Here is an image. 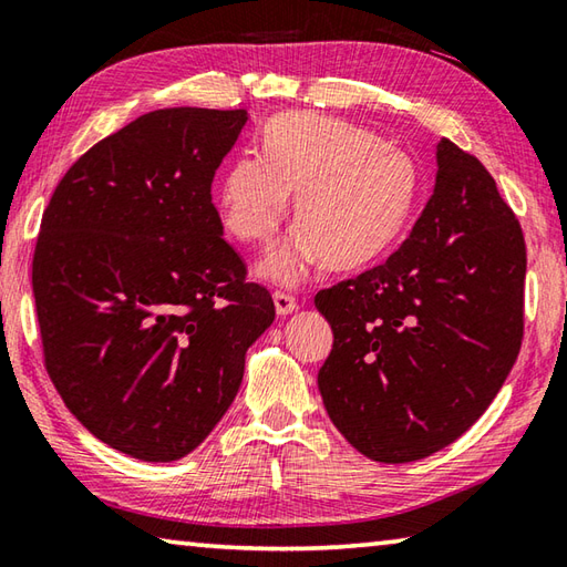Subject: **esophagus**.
<instances>
[{"instance_id": "esophagus-1", "label": "esophagus", "mask_w": 567, "mask_h": 567, "mask_svg": "<svg viewBox=\"0 0 567 567\" xmlns=\"http://www.w3.org/2000/svg\"><path fill=\"white\" fill-rule=\"evenodd\" d=\"M272 302H275V312L277 317H287L297 312V299L292 295H285V292H275L272 295Z\"/></svg>"}]
</instances>
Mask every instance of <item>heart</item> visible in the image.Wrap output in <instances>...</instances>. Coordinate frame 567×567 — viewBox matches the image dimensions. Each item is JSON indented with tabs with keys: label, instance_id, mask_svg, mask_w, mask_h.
<instances>
[{
	"label": "heart",
	"instance_id": "heart-1",
	"mask_svg": "<svg viewBox=\"0 0 567 567\" xmlns=\"http://www.w3.org/2000/svg\"><path fill=\"white\" fill-rule=\"evenodd\" d=\"M420 174L403 150L353 122L290 113L262 135V157L243 152L218 182L220 224L243 243H268L295 194L299 224L260 272L295 285L309 268L361 270L381 260L405 233Z\"/></svg>",
	"mask_w": 567,
	"mask_h": 567
}]
</instances>
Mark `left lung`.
Masks as SVG:
<instances>
[{"instance_id": "1", "label": "left lung", "mask_w": 567, "mask_h": 567, "mask_svg": "<svg viewBox=\"0 0 567 567\" xmlns=\"http://www.w3.org/2000/svg\"><path fill=\"white\" fill-rule=\"evenodd\" d=\"M435 188L391 258L315 297L334 331L317 383L351 447L430 457L502 391L524 337L526 243L484 164L442 137Z\"/></svg>"}]
</instances>
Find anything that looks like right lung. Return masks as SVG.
<instances>
[{"label":"right lung","instance_id":"1","mask_svg":"<svg viewBox=\"0 0 567 567\" xmlns=\"http://www.w3.org/2000/svg\"><path fill=\"white\" fill-rule=\"evenodd\" d=\"M246 122L154 110L87 150L43 210L31 287L47 371L83 427L130 457L202 445L275 319L210 204Z\"/></svg>","mask_w":567,"mask_h":567}]
</instances>
